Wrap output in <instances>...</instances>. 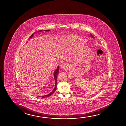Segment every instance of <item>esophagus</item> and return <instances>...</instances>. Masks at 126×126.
Returning <instances> with one entry per match:
<instances>
[{"mask_svg": "<svg viewBox=\"0 0 126 126\" xmlns=\"http://www.w3.org/2000/svg\"><path fill=\"white\" fill-rule=\"evenodd\" d=\"M67 64H65V63H63V64H62L61 65V67L62 69H65L67 67Z\"/></svg>", "mask_w": 126, "mask_h": 126, "instance_id": "esophagus-1", "label": "esophagus"}]
</instances>
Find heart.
Listing matches in <instances>:
<instances>
[{"instance_id":"b5f03b06","label":"heart","mask_w":126,"mask_h":126,"mask_svg":"<svg viewBox=\"0 0 126 126\" xmlns=\"http://www.w3.org/2000/svg\"><path fill=\"white\" fill-rule=\"evenodd\" d=\"M78 38V36L76 34L70 35L66 38L64 43H70L73 42Z\"/></svg>"}]
</instances>
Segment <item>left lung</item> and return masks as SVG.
Returning a JSON list of instances; mask_svg holds the SVG:
<instances>
[{"mask_svg": "<svg viewBox=\"0 0 126 126\" xmlns=\"http://www.w3.org/2000/svg\"><path fill=\"white\" fill-rule=\"evenodd\" d=\"M90 36H91L92 38H94V36H93V35L91 33H90Z\"/></svg>", "mask_w": 126, "mask_h": 126, "instance_id": "8db88e82", "label": "left lung"}]
</instances>
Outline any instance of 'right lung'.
Here are the masks:
<instances>
[{
	"label": "right lung",
	"mask_w": 126,
	"mask_h": 126,
	"mask_svg": "<svg viewBox=\"0 0 126 126\" xmlns=\"http://www.w3.org/2000/svg\"><path fill=\"white\" fill-rule=\"evenodd\" d=\"M44 31H46H46H50V30H44ZM42 31H43L42 30H40V31H37V32H35V33H33L31 35V36L30 37L29 39H31V38H32V37L33 36L34 33L36 34V33H40V32H41ZM59 65L58 67H57V68L55 69V71H54V79H55V88H54V89L52 90V91L51 92H50V93L48 94H47V95H45L44 96H39V97L45 98V97H49L50 96H51L52 94H53V93H55V91L56 89V87H57V75H58V74H59Z\"/></svg>",
	"instance_id": "1"
}]
</instances>
